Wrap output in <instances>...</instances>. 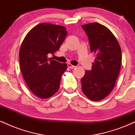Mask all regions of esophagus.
Here are the masks:
<instances>
[{
	"label": "esophagus",
	"instance_id": "1",
	"mask_svg": "<svg viewBox=\"0 0 135 135\" xmlns=\"http://www.w3.org/2000/svg\"><path fill=\"white\" fill-rule=\"evenodd\" d=\"M67 66H68V67L70 68V69H74V68H75V66L73 65L70 64V63H68V64H67Z\"/></svg>",
	"mask_w": 135,
	"mask_h": 135
}]
</instances>
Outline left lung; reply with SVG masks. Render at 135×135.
<instances>
[{
    "label": "left lung",
    "instance_id": "left-lung-1",
    "mask_svg": "<svg viewBox=\"0 0 135 135\" xmlns=\"http://www.w3.org/2000/svg\"><path fill=\"white\" fill-rule=\"evenodd\" d=\"M90 50L95 55L91 70H86L81 79L82 91L93 101L104 99L114 88L119 74L121 49L113 33L98 23L84 25Z\"/></svg>",
    "mask_w": 135,
    "mask_h": 135
}]
</instances>
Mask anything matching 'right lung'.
Returning a JSON list of instances; mask_svg holds the SVG:
<instances>
[{
	"mask_svg": "<svg viewBox=\"0 0 135 135\" xmlns=\"http://www.w3.org/2000/svg\"><path fill=\"white\" fill-rule=\"evenodd\" d=\"M67 31L62 26L41 23L31 30L20 50L21 73L28 87L41 98H48L60 88L62 74L67 69L48 55H54L62 44Z\"/></svg>",
	"mask_w": 135,
	"mask_h": 135,
	"instance_id": "obj_1",
	"label": "right lung"
}]
</instances>
